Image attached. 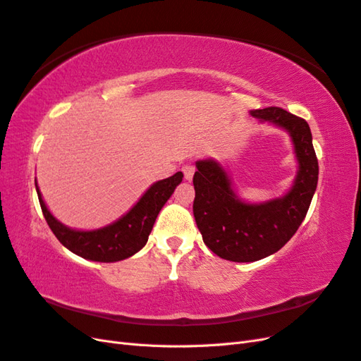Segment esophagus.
Returning a JSON list of instances; mask_svg holds the SVG:
<instances>
[{
    "label": "esophagus",
    "mask_w": 361,
    "mask_h": 361,
    "mask_svg": "<svg viewBox=\"0 0 361 361\" xmlns=\"http://www.w3.org/2000/svg\"><path fill=\"white\" fill-rule=\"evenodd\" d=\"M182 171L185 174V179L187 180H191L192 176H194V171H195V167L192 166V164H185V166L182 167Z\"/></svg>",
    "instance_id": "obj_1"
}]
</instances>
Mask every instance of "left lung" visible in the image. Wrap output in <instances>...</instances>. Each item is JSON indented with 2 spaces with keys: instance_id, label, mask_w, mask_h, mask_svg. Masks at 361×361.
<instances>
[{
  "instance_id": "left-lung-1",
  "label": "left lung",
  "mask_w": 361,
  "mask_h": 361,
  "mask_svg": "<svg viewBox=\"0 0 361 361\" xmlns=\"http://www.w3.org/2000/svg\"><path fill=\"white\" fill-rule=\"evenodd\" d=\"M250 114L289 134L298 171L290 190L277 199L248 203L238 197L224 167L215 159L195 162L192 212L203 243L221 259L256 262L274 255L298 231L318 185V159L309 123L279 106Z\"/></svg>"
}]
</instances>
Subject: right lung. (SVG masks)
<instances>
[{
  "label": "right lung",
  "mask_w": 361,
  "mask_h": 361,
  "mask_svg": "<svg viewBox=\"0 0 361 361\" xmlns=\"http://www.w3.org/2000/svg\"><path fill=\"white\" fill-rule=\"evenodd\" d=\"M182 171H178L167 179L150 185V188L125 215L117 221L94 231H76L60 223L43 202L37 180L36 191L43 216L52 233L64 247L87 260L118 262L134 256L146 245L159 211L171 197L174 188L182 182Z\"/></svg>",
  "instance_id": "add662e5"
}]
</instances>
